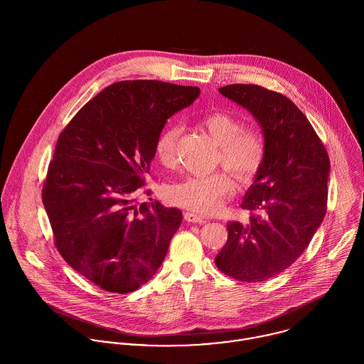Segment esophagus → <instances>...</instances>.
<instances>
[{"label":"esophagus","mask_w":364,"mask_h":364,"mask_svg":"<svg viewBox=\"0 0 364 364\" xmlns=\"http://www.w3.org/2000/svg\"><path fill=\"white\" fill-rule=\"evenodd\" d=\"M183 217H185V220H186L188 223L205 224V223L208 221L205 217H202V215H199V214H196V213H193V211H186V213L183 214Z\"/></svg>","instance_id":"esophagus-1"}]
</instances>
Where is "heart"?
I'll return each mask as SVG.
<instances>
[{
  "label": "heart",
  "mask_w": 364,
  "mask_h": 364,
  "mask_svg": "<svg viewBox=\"0 0 364 364\" xmlns=\"http://www.w3.org/2000/svg\"><path fill=\"white\" fill-rule=\"evenodd\" d=\"M202 127L218 146L217 162L230 169L241 181H251L264 161V140L255 130H242V123L227 112H213L202 120ZM179 126L165 127L156 137V159L169 166L175 161ZM235 183L227 172L193 175L165 188L166 199L179 208L198 213H214L232 196Z\"/></svg>",
  "instance_id": "heart-1"
}]
</instances>
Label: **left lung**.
<instances>
[{
  "label": "left lung",
  "instance_id": "1",
  "mask_svg": "<svg viewBox=\"0 0 364 364\" xmlns=\"http://www.w3.org/2000/svg\"><path fill=\"white\" fill-rule=\"evenodd\" d=\"M218 92L247 109L262 129L266 156L241 206L250 224L228 223L217 267L241 282H263L286 270L309 247L328 199L329 156L306 114L289 98L259 85L232 84Z\"/></svg>",
  "mask_w": 364,
  "mask_h": 364
}]
</instances>
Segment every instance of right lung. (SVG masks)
<instances>
[{
  "instance_id": "obj_1",
  "label": "right lung",
  "mask_w": 364,
  "mask_h": 364,
  "mask_svg": "<svg viewBox=\"0 0 364 364\" xmlns=\"http://www.w3.org/2000/svg\"><path fill=\"white\" fill-rule=\"evenodd\" d=\"M199 95L198 87L154 80L114 82L58 136L42 192L55 247L106 291L147 283L182 223L179 208L136 198L166 120Z\"/></svg>"
}]
</instances>
